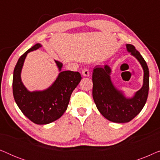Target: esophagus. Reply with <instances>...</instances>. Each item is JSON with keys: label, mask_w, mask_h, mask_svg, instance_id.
I'll return each instance as SVG.
<instances>
[{"label": "esophagus", "mask_w": 160, "mask_h": 160, "mask_svg": "<svg viewBox=\"0 0 160 160\" xmlns=\"http://www.w3.org/2000/svg\"><path fill=\"white\" fill-rule=\"evenodd\" d=\"M82 73L84 76H89V69L88 68H83V70H82Z\"/></svg>", "instance_id": "esophagus-1"}]
</instances>
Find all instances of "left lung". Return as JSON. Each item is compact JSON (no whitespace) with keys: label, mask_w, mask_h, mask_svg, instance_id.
<instances>
[{"label":"left lung","mask_w":160,"mask_h":160,"mask_svg":"<svg viewBox=\"0 0 160 160\" xmlns=\"http://www.w3.org/2000/svg\"><path fill=\"white\" fill-rule=\"evenodd\" d=\"M126 47L141 63L144 73L143 87L132 98H125L113 86L108 65H96L92 73V97L96 106L106 119L116 123L129 122L141 112L146 102L149 89V71L145 60L133 45L127 44Z\"/></svg>","instance_id":"left-lung-1"}]
</instances>
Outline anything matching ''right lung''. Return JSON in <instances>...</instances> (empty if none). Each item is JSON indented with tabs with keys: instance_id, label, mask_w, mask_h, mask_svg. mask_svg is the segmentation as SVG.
I'll use <instances>...</instances> for the list:
<instances>
[{
	"instance_id": "1",
	"label": "right lung",
	"mask_w": 160,
	"mask_h": 160,
	"mask_svg": "<svg viewBox=\"0 0 160 160\" xmlns=\"http://www.w3.org/2000/svg\"><path fill=\"white\" fill-rule=\"evenodd\" d=\"M41 47L40 43H36L19 58L14 70L12 87L15 102L23 114L35 124H47L58 119L65 113L71 94L79 84L82 76L78 72L62 71L48 89L43 91H28L21 80L24 61L30 52ZM54 61L60 71L62 64Z\"/></svg>"
}]
</instances>
